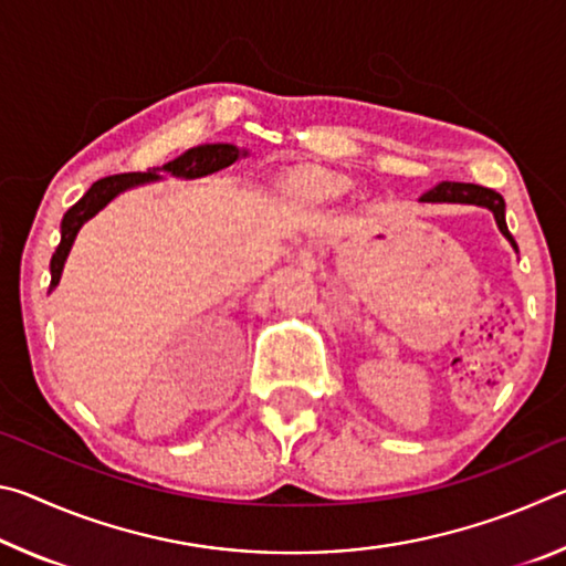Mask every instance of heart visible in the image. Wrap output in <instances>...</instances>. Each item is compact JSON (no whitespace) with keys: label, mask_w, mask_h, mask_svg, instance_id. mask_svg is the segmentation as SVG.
Masks as SVG:
<instances>
[{"label":"heart","mask_w":566,"mask_h":566,"mask_svg":"<svg viewBox=\"0 0 566 566\" xmlns=\"http://www.w3.org/2000/svg\"><path fill=\"white\" fill-rule=\"evenodd\" d=\"M312 185H314V189H319L322 195H337V191H342V181L334 177H327V175H314Z\"/></svg>","instance_id":"b5f03b06"}]
</instances>
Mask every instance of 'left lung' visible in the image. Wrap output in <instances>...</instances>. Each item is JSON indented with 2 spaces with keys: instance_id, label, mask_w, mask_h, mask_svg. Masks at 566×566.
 Returning a JSON list of instances; mask_svg holds the SVG:
<instances>
[{
  "instance_id": "1",
  "label": "left lung",
  "mask_w": 566,
  "mask_h": 566,
  "mask_svg": "<svg viewBox=\"0 0 566 566\" xmlns=\"http://www.w3.org/2000/svg\"><path fill=\"white\" fill-rule=\"evenodd\" d=\"M421 202H459V205H479V207L492 209L500 232L510 239L512 247L516 249L514 237L510 234V229H506L504 199L500 191L479 187V185H467V181H442V185L429 189L427 195H421Z\"/></svg>"
}]
</instances>
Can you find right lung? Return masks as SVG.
<instances>
[{
    "instance_id": "add662e5",
    "label": "right lung",
    "mask_w": 566,
    "mask_h": 566,
    "mask_svg": "<svg viewBox=\"0 0 566 566\" xmlns=\"http://www.w3.org/2000/svg\"><path fill=\"white\" fill-rule=\"evenodd\" d=\"M239 155H247V151H239L234 145H205V147H195V149L185 151V155L161 167V171H167V175H171V177L195 179V177L212 175V171L229 167L232 161L239 159ZM155 179H159L157 169L127 171V175L104 177L99 181H94L87 195H84L80 202L66 209V214L62 219V242H60V247H56V252L52 254V262H50V272H52L50 290H54L56 282H60L64 260H66V254H70L80 227L87 222L90 217L97 214L102 207H107L112 199L119 195V191L137 187V185H145V181H155Z\"/></svg>"
}]
</instances>
